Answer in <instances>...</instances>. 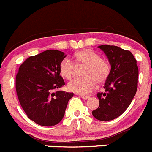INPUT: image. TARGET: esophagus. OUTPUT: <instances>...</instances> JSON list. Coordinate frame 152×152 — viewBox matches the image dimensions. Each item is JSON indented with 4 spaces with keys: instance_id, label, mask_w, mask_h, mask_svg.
Listing matches in <instances>:
<instances>
[{
    "instance_id": "obj_1",
    "label": "esophagus",
    "mask_w": 152,
    "mask_h": 152,
    "mask_svg": "<svg viewBox=\"0 0 152 152\" xmlns=\"http://www.w3.org/2000/svg\"><path fill=\"white\" fill-rule=\"evenodd\" d=\"M80 97H81V98H83V100H88V98H89V96H86V95H80Z\"/></svg>"
}]
</instances>
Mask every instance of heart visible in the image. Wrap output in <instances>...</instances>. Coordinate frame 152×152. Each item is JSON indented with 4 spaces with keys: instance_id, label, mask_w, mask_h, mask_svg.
Here are the masks:
<instances>
[{
    "instance_id": "1",
    "label": "heart",
    "mask_w": 152,
    "mask_h": 152,
    "mask_svg": "<svg viewBox=\"0 0 152 152\" xmlns=\"http://www.w3.org/2000/svg\"><path fill=\"white\" fill-rule=\"evenodd\" d=\"M74 63L69 58H64L60 64V72L64 77L71 79L77 66H85L83 75L85 77L76 78L68 83L69 91L80 94H87L94 89L96 81L104 82L109 75V65L106 61L91 49H83L75 55Z\"/></svg>"
}]
</instances>
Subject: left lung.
Instances as JSON below:
<instances>
[{
  "mask_svg": "<svg viewBox=\"0 0 152 152\" xmlns=\"http://www.w3.org/2000/svg\"><path fill=\"white\" fill-rule=\"evenodd\" d=\"M108 58L111 71L105 83L104 92H98L99 106L92 115L101 121L121 116L132 103L137 89L138 67L132 53L116 46H99Z\"/></svg>",
  "mask_w": 152,
  "mask_h": 152,
  "instance_id": "obj_1",
  "label": "left lung"
}]
</instances>
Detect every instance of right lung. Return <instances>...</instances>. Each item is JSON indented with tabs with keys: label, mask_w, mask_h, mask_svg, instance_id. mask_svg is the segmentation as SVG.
Instances as JSON below:
<instances>
[{
	"label": "right lung",
	"mask_w": 152,
	"mask_h": 152,
	"mask_svg": "<svg viewBox=\"0 0 152 152\" xmlns=\"http://www.w3.org/2000/svg\"><path fill=\"white\" fill-rule=\"evenodd\" d=\"M66 56L61 51L46 50L29 57L19 67L15 80L18 97L27 117L38 125L59 124L74 95L56 91L65 85L59 67Z\"/></svg>",
	"instance_id": "right-lung-1"
}]
</instances>
